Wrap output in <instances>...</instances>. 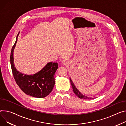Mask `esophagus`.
Segmentation results:
<instances>
[{
  "label": "esophagus",
  "instance_id": "obj_1",
  "mask_svg": "<svg viewBox=\"0 0 126 126\" xmlns=\"http://www.w3.org/2000/svg\"><path fill=\"white\" fill-rule=\"evenodd\" d=\"M68 61L67 60H63L62 61V64L64 65H67L68 64Z\"/></svg>",
  "mask_w": 126,
  "mask_h": 126
}]
</instances>
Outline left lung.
<instances>
[{
  "label": "left lung",
  "instance_id": "1",
  "mask_svg": "<svg viewBox=\"0 0 126 126\" xmlns=\"http://www.w3.org/2000/svg\"><path fill=\"white\" fill-rule=\"evenodd\" d=\"M70 83H71V84L72 88H73V92H74V93L76 94V95L77 97H78L80 98H83V99H94V98H92V97H87V96L82 94L80 92V91L77 89V88L74 85L73 82L71 80V79L70 78Z\"/></svg>",
  "mask_w": 126,
  "mask_h": 126
}]
</instances>
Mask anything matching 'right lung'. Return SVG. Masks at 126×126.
I'll return each instance as SVG.
<instances>
[{
    "label": "right lung",
    "mask_w": 126,
    "mask_h": 126,
    "mask_svg": "<svg viewBox=\"0 0 126 126\" xmlns=\"http://www.w3.org/2000/svg\"><path fill=\"white\" fill-rule=\"evenodd\" d=\"M18 34L11 49L10 57L11 70L15 81L26 94L37 98L45 97L52 91L55 85L54 75L58 69V64L50 62L39 72L32 75L22 74L18 71L14 64L13 54Z\"/></svg>",
    "instance_id": "obj_1"
}]
</instances>
